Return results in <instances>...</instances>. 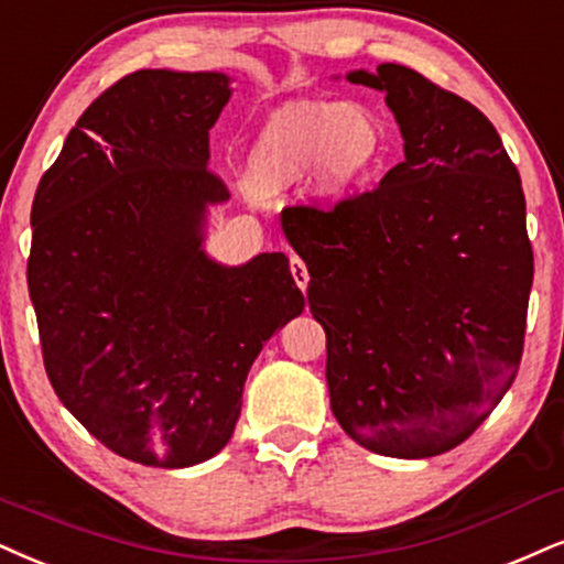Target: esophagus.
I'll list each match as a JSON object with an SVG mask.
<instances>
[{"mask_svg": "<svg viewBox=\"0 0 564 564\" xmlns=\"http://www.w3.org/2000/svg\"><path fill=\"white\" fill-rule=\"evenodd\" d=\"M290 271H293V280H295L297 288H301L303 293H305V288H308L311 276H308V269H305V263L297 259V256H293V259H290Z\"/></svg>", "mask_w": 564, "mask_h": 564, "instance_id": "obj_1", "label": "esophagus"}]
</instances>
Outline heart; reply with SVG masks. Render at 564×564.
Listing matches in <instances>:
<instances>
[{"label": "heart", "instance_id": "heart-1", "mask_svg": "<svg viewBox=\"0 0 564 564\" xmlns=\"http://www.w3.org/2000/svg\"><path fill=\"white\" fill-rule=\"evenodd\" d=\"M384 124L364 104H290L248 156V187L276 193L316 170L326 198H345L384 156Z\"/></svg>", "mask_w": 564, "mask_h": 564}]
</instances>
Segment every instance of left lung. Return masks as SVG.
Wrapping results in <instances>:
<instances>
[{
  "label": "left lung",
  "instance_id": "8db88e82",
  "mask_svg": "<svg viewBox=\"0 0 564 564\" xmlns=\"http://www.w3.org/2000/svg\"><path fill=\"white\" fill-rule=\"evenodd\" d=\"M379 88L405 162L371 191L282 212L326 332L332 413L360 447L442 455L499 405L523 356L533 250L525 196L495 124L402 65Z\"/></svg>",
  "mask_w": 564,
  "mask_h": 564
}]
</instances>
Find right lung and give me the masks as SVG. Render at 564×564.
Here are the masks:
<instances>
[{"mask_svg":"<svg viewBox=\"0 0 564 564\" xmlns=\"http://www.w3.org/2000/svg\"><path fill=\"white\" fill-rule=\"evenodd\" d=\"M221 73L138 69L96 99L41 177L28 293L54 392L115 455L204 463L232 436L267 339L301 316L284 253L219 267L200 248Z\"/></svg>","mask_w":564,"mask_h":564,"instance_id":"right-lung-1","label":"right lung"}]
</instances>
